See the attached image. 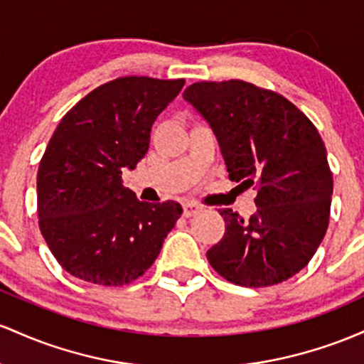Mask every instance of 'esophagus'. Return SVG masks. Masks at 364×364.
Listing matches in <instances>:
<instances>
[{
  "label": "esophagus",
  "mask_w": 364,
  "mask_h": 364,
  "mask_svg": "<svg viewBox=\"0 0 364 364\" xmlns=\"http://www.w3.org/2000/svg\"><path fill=\"white\" fill-rule=\"evenodd\" d=\"M199 211H201V206H199V204H196V203H183V216H186V218H191V216H194V215H198Z\"/></svg>",
  "instance_id": "1"
}]
</instances>
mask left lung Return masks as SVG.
<instances>
[{
	"mask_svg": "<svg viewBox=\"0 0 364 364\" xmlns=\"http://www.w3.org/2000/svg\"><path fill=\"white\" fill-rule=\"evenodd\" d=\"M183 100L213 129L228 178L258 189L249 220L220 210L225 234L208 261L242 287L291 279L328 228L333 178L316 127L287 97L246 80L191 84Z\"/></svg>",
	"mask_w": 364,
	"mask_h": 364,
	"instance_id": "left-lung-1",
	"label": "left lung"
}]
</instances>
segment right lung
<instances>
[{"instance_id": "right-lung-1", "label": "right lung", "mask_w": 364, "mask_h": 364, "mask_svg": "<svg viewBox=\"0 0 364 364\" xmlns=\"http://www.w3.org/2000/svg\"><path fill=\"white\" fill-rule=\"evenodd\" d=\"M183 79L118 77L82 97L48 142L38 170L39 228L63 270L118 287L160 255L182 208L144 203L122 181L149 148L151 127Z\"/></svg>"}]
</instances>
